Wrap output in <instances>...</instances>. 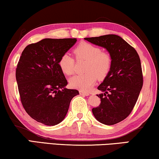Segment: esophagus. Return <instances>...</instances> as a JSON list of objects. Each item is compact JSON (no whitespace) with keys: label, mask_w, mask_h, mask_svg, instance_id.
Returning <instances> with one entry per match:
<instances>
[{"label":"esophagus","mask_w":159,"mask_h":159,"mask_svg":"<svg viewBox=\"0 0 159 159\" xmlns=\"http://www.w3.org/2000/svg\"><path fill=\"white\" fill-rule=\"evenodd\" d=\"M79 93L80 95H83V96H89L90 94L89 92H85V91H80Z\"/></svg>","instance_id":"esophagus-1"}]
</instances>
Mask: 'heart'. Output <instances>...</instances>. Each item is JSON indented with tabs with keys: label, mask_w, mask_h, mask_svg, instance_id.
<instances>
[{
	"label": "heart",
	"mask_w": 159,
	"mask_h": 159,
	"mask_svg": "<svg viewBox=\"0 0 159 159\" xmlns=\"http://www.w3.org/2000/svg\"><path fill=\"white\" fill-rule=\"evenodd\" d=\"M78 59L86 60L85 71L83 74L73 76L70 79V84L73 88L83 91H87L93 86L97 78L103 80L109 73L111 67V57L107 52L101 51L100 48L86 42H82L74 50ZM59 66L66 75L74 73V59L68 53L61 56Z\"/></svg>",
	"instance_id": "1"
}]
</instances>
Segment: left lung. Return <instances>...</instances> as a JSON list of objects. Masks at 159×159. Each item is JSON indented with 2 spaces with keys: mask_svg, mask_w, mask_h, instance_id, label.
Masks as SVG:
<instances>
[{
  "mask_svg": "<svg viewBox=\"0 0 159 159\" xmlns=\"http://www.w3.org/2000/svg\"><path fill=\"white\" fill-rule=\"evenodd\" d=\"M84 39L106 49L112 60L109 73L98 87L102 92L97 95L101 103L92 112L101 124H118L131 113L143 86L140 58L136 50L117 35Z\"/></svg>",
  "mask_w": 159,
  "mask_h": 159,
  "instance_id": "left-lung-1",
  "label": "left lung"
}]
</instances>
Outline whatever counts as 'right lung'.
<instances>
[{
    "mask_svg": "<svg viewBox=\"0 0 159 159\" xmlns=\"http://www.w3.org/2000/svg\"><path fill=\"white\" fill-rule=\"evenodd\" d=\"M76 39H44L25 47L19 59L16 77L23 108L32 118L47 125L64 119L79 91L68 89L59 66L61 56Z\"/></svg>",
    "mask_w": 159,
    "mask_h": 159,
    "instance_id": "right-lung-1",
    "label": "right lung"
}]
</instances>
